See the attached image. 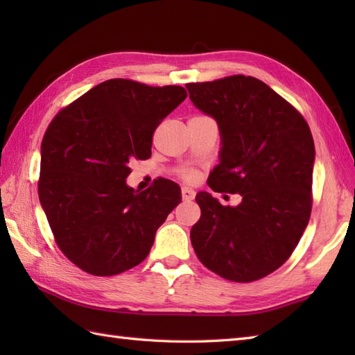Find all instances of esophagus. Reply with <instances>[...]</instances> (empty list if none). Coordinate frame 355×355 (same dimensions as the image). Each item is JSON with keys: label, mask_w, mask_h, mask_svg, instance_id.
Instances as JSON below:
<instances>
[{"label": "esophagus", "mask_w": 355, "mask_h": 355, "mask_svg": "<svg viewBox=\"0 0 355 355\" xmlns=\"http://www.w3.org/2000/svg\"><path fill=\"white\" fill-rule=\"evenodd\" d=\"M182 198L184 201H191L195 198V191L191 187H182Z\"/></svg>", "instance_id": "34e87169"}]
</instances>
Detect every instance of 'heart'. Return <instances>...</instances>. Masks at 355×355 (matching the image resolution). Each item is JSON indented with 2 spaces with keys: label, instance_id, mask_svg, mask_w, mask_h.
I'll return each mask as SVG.
<instances>
[{
  "label": "heart",
  "instance_id": "obj_1",
  "mask_svg": "<svg viewBox=\"0 0 355 355\" xmlns=\"http://www.w3.org/2000/svg\"><path fill=\"white\" fill-rule=\"evenodd\" d=\"M180 175H182V178L184 180V182H187V183H193L195 180H198V171H195V169H184L182 173H180Z\"/></svg>",
  "mask_w": 355,
  "mask_h": 355
}]
</instances>
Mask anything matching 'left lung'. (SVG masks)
Returning a JSON list of instances; mask_svg holds the SVG:
<instances>
[{"label":"left lung","instance_id":"obj_1","mask_svg":"<svg viewBox=\"0 0 355 355\" xmlns=\"http://www.w3.org/2000/svg\"><path fill=\"white\" fill-rule=\"evenodd\" d=\"M186 88L195 107L220 126V164L207 184L243 197L230 207L207 192L197 195L201 216L191 230L193 250L202 266L227 281H258L290 258L310 221L315 157L310 126L252 76Z\"/></svg>","mask_w":355,"mask_h":355}]
</instances>
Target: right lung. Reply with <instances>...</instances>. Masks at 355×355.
Wrapping results in <instances>:
<instances>
[{"label":"right lung","instance_id":"1","mask_svg":"<svg viewBox=\"0 0 355 355\" xmlns=\"http://www.w3.org/2000/svg\"><path fill=\"white\" fill-rule=\"evenodd\" d=\"M186 97L178 85L110 79L51 120L37 193L58 247L80 270L114 276L139 266L180 205L182 191L171 180L139 192L125 178L132 160L150 157L157 126Z\"/></svg>","mask_w":355,"mask_h":355}]
</instances>
